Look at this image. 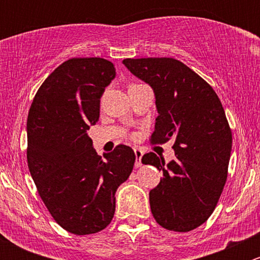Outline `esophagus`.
Returning <instances> with one entry per match:
<instances>
[{
	"mask_svg": "<svg viewBox=\"0 0 260 260\" xmlns=\"http://www.w3.org/2000/svg\"><path fill=\"white\" fill-rule=\"evenodd\" d=\"M143 153H145V152H143L141 148H135V154H136V158H137V161H136V167L142 166V162H141V159H142Z\"/></svg>",
	"mask_w": 260,
	"mask_h": 260,
	"instance_id": "esophagus-1",
	"label": "esophagus"
}]
</instances>
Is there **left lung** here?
I'll return each mask as SVG.
<instances>
[{"label": "left lung", "instance_id": "obj_1", "mask_svg": "<svg viewBox=\"0 0 260 260\" xmlns=\"http://www.w3.org/2000/svg\"><path fill=\"white\" fill-rule=\"evenodd\" d=\"M123 64L153 89L158 117L151 143L174 140L176 158L167 165L153 152L142 157L164 174L149 191L152 215L167 230L196 229L215 210L228 177L233 138L221 102L176 59H124Z\"/></svg>", "mask_w": 260, "mask_h": 260}]
</instances>
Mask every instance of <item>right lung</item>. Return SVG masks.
Listing matches in <instances>:
<instances>
[{
  "label": "right lung",
  "mask_w": 260,
  "mask_h": 260,
  "mask_svg": "<svg viewBox=\"0 0 260 260\" xmlns=\"http://www.w3.org/2000/svg\"><path fill=\"white\" fill-rule=\"evenodd\" d=\"M114 78L108 60L73 57L41 84L28 111V170L51 216L72 234L108 226L115 191L135 166L131 147L117 146L103 158L86 133L98 122L101 96Z\"/></svg>",
  "instance_id": "1"
}]
</instances>
